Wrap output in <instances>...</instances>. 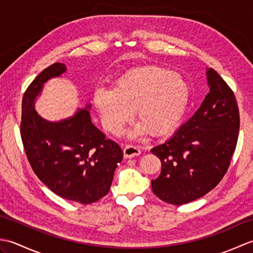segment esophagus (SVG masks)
Segmentation results:
<instances>
[{
    "label": "esophagus",
    "instance_id": "34e87169",
    "mask_svg": "<svg viewBox=\"0 0 253 253\" xmlns=\"http://www.w3.org/2000/svg\"><path fill=\"white\" fill-rule=\"evenodd\" d=\"M140 153H141L140 148L132 146V144H126V147L124 148V158L125 159L135 158Z\"/></svg>",
    "mask_w": 253,
    "mask_h": 253
}]
</instances>
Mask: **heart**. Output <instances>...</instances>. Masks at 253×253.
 Wrapping results in <instances>:
<instances>
[{"mask_svg": "<svg viewBox=\"0 0 253 253\" xmlns=\"http://www.w3.org/2000/svg\"><path fill=\"white\" fill-rule=\"evenodd\" d=\"M93 103L109 131H120L135 110L140 123L130 135L148 131L160 137L175 129L181 122L190 103V89L176 73L147 66L124 74L113 90L96 89Z\"/></svg>", "mask_w": 253, "mask_h": 253, "instance_id": "heart-1", "label": "heart"}]
</instances>
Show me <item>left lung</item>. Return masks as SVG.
<instances>
[{
    "label": "left lung",
    "instance_id": "1",
    "mask_svg": "<svg viewBox=\"0 0 253 253\" xmlns=\"http://www.w3.org/2000/svg\"><path fill=\"white\" fill-rule=\"evenodd\" d=\"M210 92L195 114L164 143L151 149L161 160L152 191L164 202L180 206L203 197L229 168L239 133L235 94L213 68L207 69Z\"/></svg>",
    "mask_w": 253,
    "mask_h": 253
}]
</instances>
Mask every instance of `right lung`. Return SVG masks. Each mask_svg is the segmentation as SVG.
Segmentation results:
<instances>
[{"label": "right lung", "mask_w": 253, "mask_h": 253, "mask_svg": "<svg viewBox=\"0 0 253 253\" xmlns=\"http://www.w3.org/2000/svg\"><path fill=\"white\" fill-rule=\"evenodd\" d=\"M65 72L64 64H52L25 91L21 141L31 169L46 187L66 200L90 204L109 193L123 151L91 123L90 105L61 122H49L36 112L43 84Z\"/></svg>", "instance_id": "1"}]
</instances>
